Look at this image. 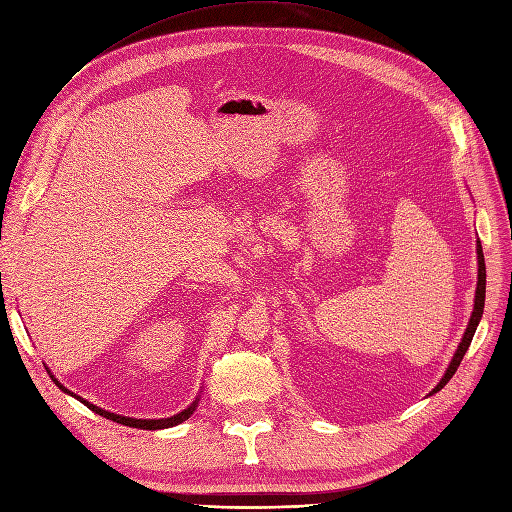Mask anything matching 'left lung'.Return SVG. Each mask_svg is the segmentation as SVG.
<instances>
[{"mask_svg":"<svg viewBox=\"0 0 512 512\" xmlns=\"http://www.w3.org/2000/svg\"><path fill=\"white\" fill-rule=\"evenodd\" d=\"M477 262H479V269H477V289H475V306H473V314H471V319H469L467 331H465V335H462L460 344H458V348H456V352H454V356H452V362L448 364V369H446V373H444L442 381L433 387V392H431V394L440 392V389H442V387L452 379V375H454V373H456V369L460 367V360H462V356H465V352L469 350V346H471V339H473V335H475V329H477V325H479V321H481L483 304H485V262H483L481 246H477Z\"/></svg>","mask_w":512,"mask_h":512,"instance_id":"left-lung-1","label":"left lung"}]
</instances>
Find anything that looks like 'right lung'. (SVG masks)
<instances>
[{
    "mask_svg": "<svg viewBox=\"0 0 512 512\" xmlns=\"http://www.w3.org/2000/svg\"><path fill=\"white\" fill-rule=\"evenodd\" d=\"M50 373V371H47ZM50 377L54 379V383L62 389L64 394H70V396H75L79 402H83L89 410H93L95 415H100V417H104V419H110V421H114V423H120V425H127V427H137V429H150V431H154V429H166V427H175V425H179V423H183V421H187L191 415H193V410H196V406H198V402H200V398H196L193 400L183 412H179V415H175V417H168V419H131V417H123V415H114V412H108V410H104V408H100V406H95V404H91V402H87V400H83L81 396H77V394H72V392H68V389L50 373Z\"/></svg>",
    "mask_w": 512,
    "mask_h": 512,
    "instance_id": "right-lung-1",
    "label": "right lung"
}]
</instances>
